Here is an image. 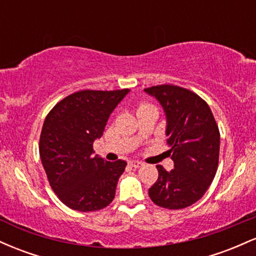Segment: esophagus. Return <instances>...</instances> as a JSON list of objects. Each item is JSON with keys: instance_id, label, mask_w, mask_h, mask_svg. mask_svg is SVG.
Here are the masks:
<instances>
[{"instance_id": "esophagus-1", "label": "esophagus", "mask_w": 256, "mask_h": 256, "mask_svg": "<svg viewBox=\"0 0 256 256\" xmlns=\"http://www.w3.org/2000/svg\"><path fill=\"white\" fill-rule=\"evenodd\" d=\"M128 165H130L131 167H134V168H140L143 164L140 162V161H130V162H128Z\"/></svg>"}]
</instances>
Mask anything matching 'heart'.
<instances>
[{"label":"heart","mask_w":256,"mask_h":256,"mask_svg":"<svg viewBox=\"0 0 256 256\" xmlns=\"http://www.w3.org/2000/svg\"><path fill=\"white\" fill-rule=\"evenodd\" d=\"M146 107H150V104H140V107H138V110H142V108H146Z\"/></svg>","instance_id":"1"}]
</instances>
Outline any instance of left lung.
<instances>
[{
    "label": "left lung",
    "mask_w": 256,
    "mask_h": 256,
    "mask_svg": "<svg viewBox=\"0 0 256 256\" xmlns=\"http://www.w3.org/2000/svg\"><path fill=\"white\" fill-rule=\"evenodd\" d=\"M144 91L162 106L166 114L168 152L174 167L167 172L158 165V178L149 189L155 204L182 210L198 202L216 177L220 132L212 110L198 94L172 84Z\"/></svg>",
    "instance_id": "obj_1"
}]
</instances>
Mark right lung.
<instances>
[{
  "instance_id": "obj_1",
  "label": "right lung",
  "mask_w": 256,
  "mask_h": 256,
  "mask_svg": "<svg viewBox=\"0 0 256 256\" xmlns=\"http://www.w3.org/2000/svg\"><path fill=\"white\" fill-rule=\"evenodd\" d=\"M128 91H77L58 102L44 120L40 138L42 165L52 189L71 210H102L116 196V183L128 164L92 156V144Z\"/></svg>"
}]
</instances>
